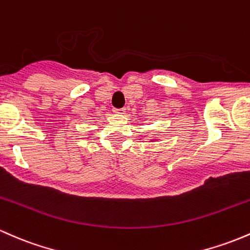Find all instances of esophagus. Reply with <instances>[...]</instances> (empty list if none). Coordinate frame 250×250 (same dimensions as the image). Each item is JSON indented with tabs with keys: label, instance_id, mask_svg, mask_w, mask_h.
I'll use <instances>...</instances> for the list:
<instances>
[{
	"label": "esophagus",
	"instance_id": "obj_1",
	"mask_svg": "<svg viewBox=\"0 0 250 250\" xmlns=\"http://www.w3.org/2000/svg\"><path fill=\"white\" fill-rule=\"evenodd\" d=\"M113 112L119 117H123L125 114V108H118V109H113Z\"/></svg>",
	"mask_w": 250,
	"mask_h": 250
}]
</instances>
